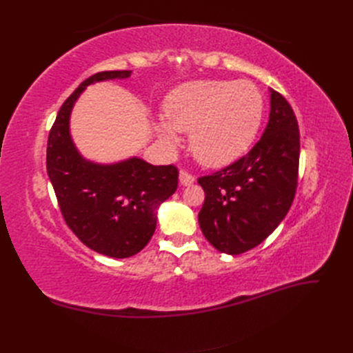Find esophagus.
Returning a JSON list of instances; mask_svg holds the SVG:
<instances>
[{"mask_svg":"<svg viewBox=\"0 0 353 353\" xmlns=\"http://www.w3.org/2000/svg\"><path fill=\"white\" fill-rule=\"evenodd\" d=\"M194 181H196V178L191 174H188L187 170H181L179 172V184L181 185H191Z\"/></svg>","mask_w":353,"mask_h":353,"instance_id":"1","label":"esophagus"}]
</instances>
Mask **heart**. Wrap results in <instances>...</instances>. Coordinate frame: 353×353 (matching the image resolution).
I'll return each instance as SVG.
<instances>
[{"mask_svg":"<svg viewBox=\"0 0 353 353\" xmlns=\"http://www.w3.org/2000/svg\"><path fill=\"white\" fill-rule=\"evenodd\" d=\"M262 116V94L249 81H191L168 95L166 121L157 123V134L174 147L176 132H191L194 157L206 166L221 168L249 150Z\"/></svg>","mask_w":353,"mask_h":353,"instance_id":"obj_1","label":"heart"}]
</instances>
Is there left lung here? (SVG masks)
<instances>
[{
  "label": "left lung",
  "instance_id": "obj_1",
  "mask_svg": "<svg viewBox=\"0 0 353 353\" xmlns=\"http://www.w3.org/2000/svg\"><path fill=\"white\" fill-rule=\"evenodd\" d=\"M270 92V121L261 140L237 162L199 178L206 194L200 228L222 253L240 254L261 244L280 225L296 194L297 119L280 92Z\"/></svg>",
  "mask_w": 353,
  "mask_h": 353
}]
</instances>
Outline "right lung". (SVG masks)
I'll list each match as a JSON object with an SVG mask.
<instances>
[{
	"label": "right lung",
	"instance_id": "obj_1",
	"mask_svg": "<svg viewBox=\"0 0 353 353\" xmlns=\"http://www.w3.org/2000/svg\"><path fill=\"white\" fill-rule=\"evenodd\" d=\"M131 70H109L85 79L63 103L48 135L47 172L68 227L94 252L123 259L137 254L156 230L157 209L175 193L178 169L140 157L112 165L83 159L69 122L74 103L91 83L126 79Z\"/></svg>",
	"mask_w": 353,
	"mask_h": 353
}]
</instances>
